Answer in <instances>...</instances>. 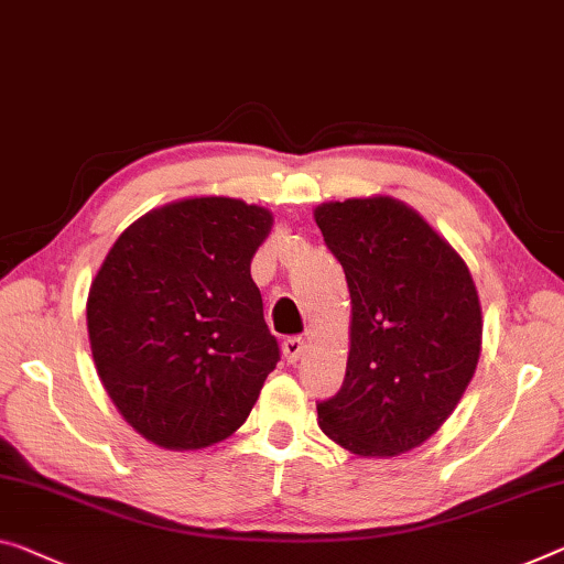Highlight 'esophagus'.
<instances>
[{
	"mask_svg": "<svg viewBox=\"0 0 564 564\" xmlns=\"http://www.w3.org/2000/svg\"><path fill=\"white\" fill-rule=\"evenodd\" d=\"M305 340L302 337H288V340L282 343V352H284V360L290 362V366H294L302 358V352H305Z\"/></svg>",
	"mask_w": 564,
	"mask_h": 564,
	"instance_id": "1",
	"label": "esophagus"
}]
</instances>
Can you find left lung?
Masks as SVG:
<instances>
[{"mask_svg":"<svg viewBox=\"0 0 564 564\" xmlns=\"http://www.w3.org/2000/svg\"><path fill=\"white\" fill-rule=\"evenodd\" d=\"M350 290L343 388L317 403L323 433L360 458H393L444 426L481 355V302L462 254L401 198L315 206Z\"/></svg>","mask_w":564,"mask_h":564,"instance_id":"8db88e82","label":"left lung"}]
</instances>
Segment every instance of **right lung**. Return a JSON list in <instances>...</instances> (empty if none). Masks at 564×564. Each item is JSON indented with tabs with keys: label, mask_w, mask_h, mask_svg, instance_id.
<instances>
[{
	"label": "right lung",
	"mask_w": 564,
	"mask_h": 564,
	"mask_svg": "<svg viewBox=\"0 0 564 564\" xmlns=\"http://www.w3.org/2000/svg\"><path fill=\"white\" fill-rule=\"evenodd\" d=\"M270 209L192 196L135 219L93 276V362L128 426L166 452L229 438L252 413L280 348L252 259Z\"/></svg>",
	"instance_id": "right-lung-1"
}]
</instances>
